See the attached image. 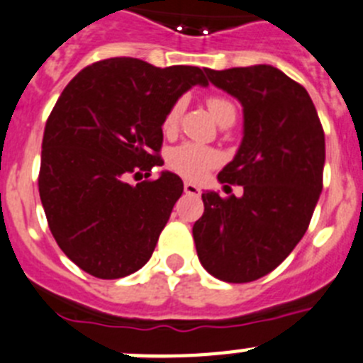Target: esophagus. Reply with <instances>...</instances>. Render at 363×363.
<instances>
[{
    "label": "esophagus",
    "instance_id": "34e87169",
    "mask_svg": "<svg viewBox=\"0 0 363 363\" xmlns=\"http://www.w3.org/2000/svg\"><path fill=\"white\" fill-rule=\"evenodd\" d=\"M184 191L185 194H192V196H198L200 194V187L196 184H192V182H185L184 184Z\"/></svg>",
    "mask_w": 363,
    "mask_h": 363
}]
</instances>
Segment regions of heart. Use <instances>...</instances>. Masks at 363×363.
Wrapping results in <instances>:
<instances>
[{"mask_svg": "<svg viewBox=\"0 0 363 363\" xmlns=\"http://www.w3.org/2000/svg\"><path fill=\"white\" fill-rule=\"evenodd\" d=\"M207 108H209L211 116L220 125L225 123L227 120H236V107L225 98L211 96L207 99ZM179 112H182V101H176L167 112L165 120H163V129H174L176 123H178ZM218 162H220V156H218L216 150L198 145V143H182V145L174 147L167 156V163L172 171L187 179L203 178L207 171L213 169Z\"/></svg>", "mask_w": 363, "mask_h": 363, "instance_id": "1", "label": "heart"}]
</instances>
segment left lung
<instances>
[{
    "label": "left lung",
    "mask_w": 363,
    "mask_h": 363,
    "mask_svg": "<svg viewBox=\"0 0 363 363\" xmlns=\"http://www.w3.org/2000/svg\"><path fill=\"white\" fill-rule=\"evenodd\" d=\"M205 72L242 105V143L218 182L242 185L243 194L205 191L192 236L205 271L245 284L277 269L303 238L322 192L325 136L309 92L277 67Z\"/></svg>",
    "instance_id": "obj_1"
}]
</instances>
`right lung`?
<instances>
[{
	"mask_svg": "<svg viewBox=\"0 0 363 363\" xmlns=\"http://www.w3.org/2000/svg\"><path fill=\"white\" fill-rule=\"evenodd\" d=\"M203 70L108 57L74 76L54 105L40 198L60 249L92 277H129L152 256L184 182L171 171L129 178L163 165V120L189 89L209 85Z\"/></svg>",
	"mask_w": 363,
	"mask_h": 363,
	"instance_id": "add662e5",
	"label": "right lung"
}]
</instances>
